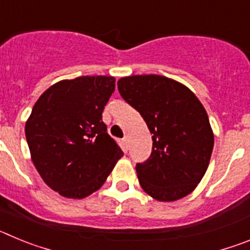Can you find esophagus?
<instances>
[{"label":"esophagus","mask_w":250,"mask_h":250,"mask_svg":"<svg viewBox=\"0 0 250 250\" xmlns=\"http://www.w3.org/2000/svg\"><path fill=\"white\" fill-rule=\"evenodd\" d=\"M123 144H124V147H125V149L129 150V147H130V141H129V138H127V136H125V138L123 139Z\"/></svg>","instance_id":"esophagus-1"}]
</instances>
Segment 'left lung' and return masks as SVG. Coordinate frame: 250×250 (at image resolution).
Wrapping results in <instances>:
<instances>
[{
    "mask_svg": "<svg viewBox=\"0 0 250 250\" xmlns=\"http://www.w3.org/2000/svg\"><path fill=\"white\" fill-rule=\"evenodd\" d=\"M118 89L152 134L151 155L136 164L141 188L159 202L190 194L207 171L214 146L204 106L187 86L160 75L121 77Z\"/></svg>",
    "mask_w": 250,
    "mask_h": 250,
    "instance_id": "left-lung-1",
    "label": "left lung"
}]
</instances>
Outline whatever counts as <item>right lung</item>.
<instances>
[{
    "instance_id": "right-lung-1",
    "label": "right lung",
    "mask_w": 250,
    "mask_h": 250,
    "mask_svg": "<svg viewBox=\"0 0 250 250\" xmlns=\"http://www.w3.org/2000/svg\"><path fill=\"white\" fill-rule=\"evenodd\" d=\"M114 90L112 76H80L56 83L35 104L25 126L31 159L60 195L89 196L124 155L103 121Z\"/></svg>"
}]
</instances>
